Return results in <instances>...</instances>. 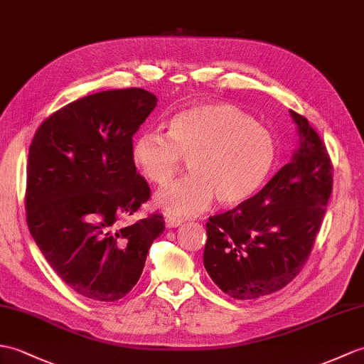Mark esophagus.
I'll return each instance as SVG.
<instances>
[{
    "mask_svg": "<svg viewBox=\"0 0 364 364\" xmlns=\"http://www.w3.org/2000/svg\"><path fill=\"white\" fill-rule=\"evenodd\" d=\"M181 223H183V220L178 217H172V215L166 217V226L167 228H176V226H180Z\"/></svg>",
    "mask_w": 364,
    "mask_h": 364,
    "instance_id": "1",
    "label": "esophagus"
}]
</instances>
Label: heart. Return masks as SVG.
Returning <instances> with one entry per match:
<instances>
[{"instance_id":"heart-1","label":"heart","mask_w":364,"mask_h":364,"mask_svg":"<svg viewBox=\"0 0 364 364\" xmlns=\"http://www.w3.org/2000/svg\"><path fill=\"white\" fill-rule=\"evenodd\" d=\"M276 156L272 132L228 104L183 109L168 133L144 132L132 144L133 166L159 186L189 159L192 172L155 197L166 214L178 218L203 213L215 197L226 206L247 201L267 181Z\"/></svg>"}]
</instances>
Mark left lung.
<instances>
[{"label":"left lung","mask_w":364,"mask_h":364,"mask_svg":"<svg viewBox=\"0 0 364 364\" xmlns=\"http://www.w3.org/2000/svg\"><path fill=\"white\" fill-rule=\"evenodd\" d=\"M299 149L265 188L237 208L209 217L203 264L234 299H256L284 289L310 256L326 215L333 166L319 134L302 114Z\"/></svg>","instance_id":"obj_1"}]
</instances>
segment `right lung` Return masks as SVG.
I'll use <instances>...</instances> for the list:
<instances>
[{"mask_svg":"<svg viewBox=\"0 0 364 364\" xmlns=\"http://www.w3.org/2000/svg\"><path fill=\"white\" fill-rule=\"evenodd\" d=\"M156 100L142 88L95 92L46 117L31 142L29 231L54 272L85 298H124L166 228L156 213L119 225L150 198L133 166L132 144Z\"/></svg>","mask_w":364,"mask_h":364,"instance_id":"add662e5","label":"right lung"}]
</instances>
